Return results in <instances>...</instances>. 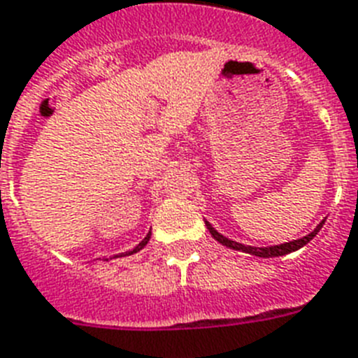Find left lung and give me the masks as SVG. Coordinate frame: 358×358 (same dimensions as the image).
<instances>
[{
	"instance_id": "1",
	"label": "left lung",
	"mask_w": 358,
	"mask_h": 358,
	"mask_svg": "<svg viewBox=\"0 0 358 358\" xmlns=\"http://www.w3.org/2000/svg\"><path fill=\"white\" fill-rule=\"evenodd\" d=\"M325 220H322L320 224L316 226L315 231H310L307 237H301V239L298 241H290V243H285V245H280V246H266V248H255V246H245L241 245V243H235V241H229L226 239L224 235H220L217 229L213 228V226L209 224V222H206V226H208L209 234L213 235V239H217L220 243V245L228 246V248H234V250H239V252H246V254H252V255H257V257H280V255H285V254H290V252H296V250H300L301 246H305L307 243H309L313 237H315L318 231L322 229V226H324Z\"/></svg>"
}]
</instances>
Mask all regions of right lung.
Returning a JSON list of instances; mask_svg holds the SVG:
<instances>
[{
  "instance_id": "1",
  "label": "right lung",
  "mask_w": 358,
  "mask_h": 358,
  "mask_svg": "<svg viewBox=\"0 0 358 358\" xmlns=\"http://www.w3.org/2000/svg\"><path fill=\"white\" fill-rule=\"evenodd\" d=\"M149 239H150V231H149V234H147V237H145V239L141 241V243H139L138 246H136V248L130 250V252H124V254H121V255H113V257H124V255H132V254H136V252H139V250L143 248V246L147 245V243H149ZM113 257H110V259H113ZM106 261H108V259H106Z\"/></svg>"
}]
</instances>
